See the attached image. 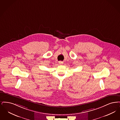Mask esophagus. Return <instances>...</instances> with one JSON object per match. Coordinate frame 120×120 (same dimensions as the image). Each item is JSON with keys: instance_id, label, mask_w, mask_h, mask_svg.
Returning <instances> with one entry per match:
<instances>
[{"instance_id": "1", "label": "esophagus", "mask_w": 120, "mask_h": 120, "mask_svg": "<svg viewBox=\"0 0 120 120\" xmlns=\"http://www.w3.org/2000/svg\"><path fill=\"white\" fill-rule=\"evenodd\" d=\"M59 64H63V62H62V61H59Z\"/></svg>"}]
</instances>
